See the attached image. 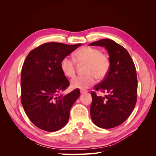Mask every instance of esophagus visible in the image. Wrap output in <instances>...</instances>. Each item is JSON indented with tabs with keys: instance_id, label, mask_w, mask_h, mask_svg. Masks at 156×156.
Instances as JSON below:
<instances>
[{
	"instance_id": "34e87169",
	"label": "esophagus",
	"mask_w": 156,
	"mask_h": 156,
	"mask_svg": "<svg viewBox=\"0 0 156 156\" xmlns=\"http://www.w3.org/2000/svg\"><path fill=\"white\" fill-rule=\"evenodd\" d=\"M80 92H81V94H84V93L87 92V90H80Z\"/></svg>"
}]
</instances>
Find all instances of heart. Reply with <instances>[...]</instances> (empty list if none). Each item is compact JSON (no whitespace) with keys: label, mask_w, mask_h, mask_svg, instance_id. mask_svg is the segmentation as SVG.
Instances as JSON below:
<instances>
[{"label":"heart","mask_w":156,"mask_h":156,"mask_svg":"<svg viewBox=\"0 0 156 156\" xmlns=\"http://www.w3.org/2000/svg\"><path fill=\"white\" fill-rule=\"evenodd\" d=\"M75 60L66 56L60 62V68L63 73L68 77H73L76 73V62L86 64L81 76H77L71 81L73 88L87 89L95 83L96 78L104 79L109 73L111 60L105 53L96 48L84 46L75 52Z\"/></svg>","instance_id":"1"}]
</instances>
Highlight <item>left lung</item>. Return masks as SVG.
I'll use <instances>...</instances> for the list:
<instances>
[{
    "label": "left lung",
    "instance_id": "left-lung-1",
    "mask_svg": "<svg viewBox=\"0 0 156 156\" xmlns=\"http://www.w3.org/2000/svg\"><path fill=\"white\" fill-rule=\"evenodd\" d=\"M89 45L105 47L111 63L107 76L94 86V90L107 95L98 96L95 91L91 92V118L101 128H112L124 122L135 106L138 85L136 68L127 51L115 41L103 39Z\"/></svg>",
    "mask_w": 156,
    "mask_h": 156
}]
</instances>
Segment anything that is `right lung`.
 I'll return each mask as SVG.
<instances>
[{
  "instance_id": "obj_1",
  "label": "right lung",
  "mask_w": 156,
  "mask_h": 156,
  "mask_svg": "<svg viewBox=\"0 0 156 156\" xmlns=\"http://www.w3.org/2000/svg\"><path fill=\"white\" fill-rule=\"evenodd\" d=\"M81 44L57 42L42 44L32 50L23 63L21 100L30 120L38 128L56 131L67 124L71 107L80 96L76 88L61 94L69 82L60 68V62Z\"/></svg>"
}]
</instances>
